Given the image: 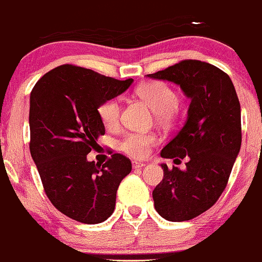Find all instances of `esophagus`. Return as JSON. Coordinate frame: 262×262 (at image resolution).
Instances as JSON below:
<instances>
[{
    "mask_svg": "<svg viewBox=\"0 0 262 262\" xmlns=\"http://www.w3.org/2000/svg\"><path fill=\"white\" fill-rule=\"evenodd\" d=\"M132 166H134V169H141V167L146 166V164L141 163V161H132Z\"/></svg>",
    "mask_w": 262,
    "mask_h": 262,
    "instance_id": "esophagus-1",
    "label": "esophagus"
}]
</instances>
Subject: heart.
<instances>
[{
	"mask_svg": "<svg viewBox=\"0 0 262 262\" xmlns=\"http://www.w3.org/2000/svg\"><path fill=\"white\" fill-rule=\"evenodd\" d=\"M136 95L144 101L156 113L158 121L170 122L175 115L177 103L176 92L161 81L144 82L136 90ZM99 118L106 127L113 128L119 124L121 104L118 98H108L98 105ZM157 143V137L153 134H127L120 142L121 150L134 158H144L149 153L150 147Z\"/></svg>",
	"mask_w": 262,
	"mask_h": 262,
	"instance_id": "heart-1",
	"label": "heart"
}]
</instances>
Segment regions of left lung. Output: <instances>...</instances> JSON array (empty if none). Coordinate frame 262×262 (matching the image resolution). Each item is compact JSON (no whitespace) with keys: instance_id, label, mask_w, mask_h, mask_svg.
Instances as JSON below:
<instances>
[{"instance_id":"1","label":"left lung","mask_w":262,"mask_h":262,"mask_svg":"<svg viewBox=\"0 0 262 262\" xmlns=\"http://www.w3.org/2000/svg\"><path fill=\"white\" fill-rule=\"evenodd\" d=\"M147 76L176 83L190 99L185 125L160 153L166 159L186 157V169L161 164L164 179L153 199L165 220H192L220 198L241 150L238 96L227 74L200 60H182Z\"/></svg>"}]
</instances>
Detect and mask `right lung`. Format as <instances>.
<instances>
[{
	"mask_svg": "<svg viewBox=\"0 0 262 262\" xmlns=\"http://www.w3.org/2000/svg\"><path fill=\"white\" fill-rule=\"evenodd\" d=\"M132 82L66 64L45 74L30 93L32 160L48 199L73 220L105 221L115 209L119 185L131 172V161L122 154H112L104 164L89 161L87 154L105 134L98 105Z\"/></svg>",
	"mask_w": 262,
	"mask_h": 262,
	"instance_id": "obj_1",
	"label": "right lung"
}]
</instances>
